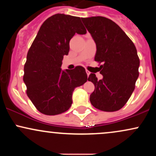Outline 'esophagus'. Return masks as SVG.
I'll return each instance as SVG.
<instances>
[{"mask_svg": "<svg viewBox=\"0 0 156 156\" xmlns=\"http://www.w3.org/2000/svg\"><path fill=\"white\" fill-rule=\"evenodd\" d=\"M86 73H87V76H89V75H90V72H89V70H87H87H86Z\"/></svg>", "mask_w": 156, "mask_h": 156, "instance_id": "34e87169", "label": "esophagus"}]
</instances>
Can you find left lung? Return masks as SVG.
<instances>
[{"instance_id": "obj_1", "label": "left lung", "mask_w": 156, "mask_h": 156, "mask_svg": "<svg viewBox=\"0 0 156 156\" xmlns=\"http://www.w3.org/2000/svg\"><path fill=\"white\" fill-rule=\"evenodd\" d=\"M96 43L94 61L99 64L102 80L91 73L88 80L94 85L90 102L103 112H116L129 100L139 77L136 48L117 23L104 17L81 18Z\"/></svg>"}]
</instances>
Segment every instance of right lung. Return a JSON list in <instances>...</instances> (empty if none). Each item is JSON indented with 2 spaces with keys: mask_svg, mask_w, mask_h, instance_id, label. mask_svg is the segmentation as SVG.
Here are the masks:
<instances>
[{
  "mask_svg": "<svg viewBox=\"0 0 156 156\" xmlns=\"http://www.w3.org/2000/svg\"><path fill=\"white\" fill-rule=\"evenodd\" d=\"M76 33H87L80 17L64 14L51 16L42 23L27 53L23 75L26 94L36 108L46 115L67 111L73 103V90L87 80L81 66L66 71L60 68Z\"/></svg>",
  "mask_w": 156,
  "mask_h": 156,
  "instance_id": "1",
  "label": "right lung"
}]
</instances>
